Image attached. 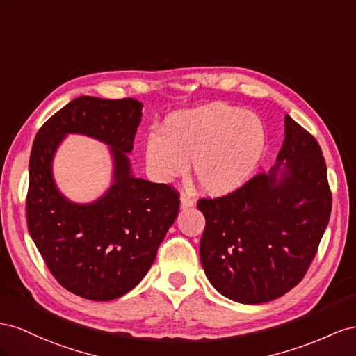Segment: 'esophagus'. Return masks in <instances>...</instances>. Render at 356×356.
Returning <instances> with one entry per match:
<instances>
[{"label": "esophagus", "mask_w": 356, "mask_h": 356, "mask_svg": "<svg viewBox=\"0 0 356 356\" xmlns=\"http://www.w3.org/2000/svg\"><path fill=\"white\" fill-rule=\"evenodd\" d=\"M194 206V198L188 194H184L180 197V209H189Z\"/></svg>", "instance_id": "obj_1"}]
</instances>
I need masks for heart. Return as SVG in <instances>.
<instances>
[{"label":"heart","mask_w":356,"mask_h":356,"mask_svg":"<svg viewBox=\"0 0 356 356\" xmlns=\"http://www.w3.org/2000/svg\"><path fill=\"white\" fill-rule=\"evenodd\" d=\"M268 146L266 122L253 111L213 103L165 118L145 140L147 170L159 181L192 171L201 192L225 197L255 175Z\"/></svg>","instance_id":"obj_1"}]
</instances>
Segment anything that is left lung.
<instances>
[{
  "label": "left lung",
  "instance_id": "obj_1",
  "mask_svg": "<svg viewBox=\"0 0 356 356\" xmlns=\"http://www.w3.org/2000/svg\"><path fill=\"white\" fill-rule=\"evenodd\" d=\"M206 218L201 266L219 293L262 304L297 286L331 213L327 165L316 138L285 116L276 165L232 194L197 204Z\"/></svg>",
  "mask_w": 356,
  "mask_h": 356
}]
</instances>
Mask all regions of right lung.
Masks as SVG:
<instances>
[{"label":"right lung","instance_id":"right-lung-1","mask_svg":"<svg viewBox=\"0 0 356 356\" xmlns=\"http://www.w3.org/2000/svg\"><path fill=\"white\" fill-rule=\"evenodd\" d=\"M141 108L133 98L79 97L40 128L29 156V234L54 277L86 300L110 301L137 286L177 218V192L131 168ZM68 134L98 139L111 152L112 184L90 203L71 202L56 186L53 159Z\"/></svg>","mask_w":356,"mask_h":356}]
</instances>
